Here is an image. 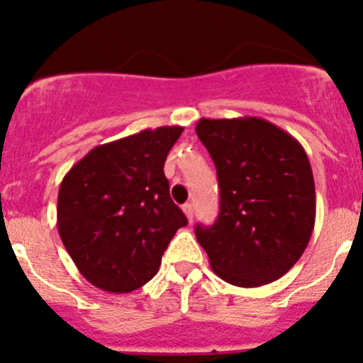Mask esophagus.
Segmentation results:
<instances>
[{"label": "esophagus", "instance_id": "esophagus-1", "mask_svg": "<svg viewBox=\"0 0 363 363\" xmlns=\"http://www.w3.org/2000/svg\"><path fill=\"white\" fill-rule=\"evenodd\" d=\"M182 211H184L188 221H193V216H195V212H193V205L191 203H184V205H182Z\"/></svg>", "mask_w": 363, "mask_h": 363}]
</instances>
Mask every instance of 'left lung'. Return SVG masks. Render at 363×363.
Segmentation results:
<instances>
[{
    "instance_id": "obj_1",
    "label": "left lung",
    "mask_w": 363,
    "mask_h": 363,
    "mask_svg": "<svg viewBox=\"0 0 363 363\" xmlns=\"http://www.w3.org/2000/svg\"><path fill=\"white\" fill-rule=\"evenodd\" d=\"M196 135L218 170L219 216L195 235L216 276L240 288L283 277L309 244L316 189L296 138L259 117L200 119Z\"/></svg>"
}]
</instances>
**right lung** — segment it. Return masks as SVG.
<instances>
[{"label": "right lung", "instance_id": "obj_1", "mask_svg": "<svg viewBox=\"0 0 363 363\" xmlns=\"http://www.w3.org/2000/svg\"><path fill=\"white\" fill-rule=\"evenodd\" d=\"M181 126L142 130L91 149L63 177L57 230L79 272L108 294H130L158 272L184 212L170 199L164 160Z\"/></svg>", "mask_w": 363, "mask_h": 363}]
</instances>
